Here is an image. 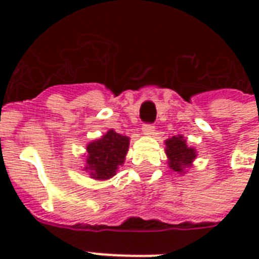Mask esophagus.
Segmentation results:
<instances>
[{
  "instance_id": "esophagus-1",
  "label": "esophagus",
  "mask_w": 259,
  "mask_h": 259,
  "mask_svg": "<svg viewBox=\"0 0 259 259\" xmlns=\"http://www.w3.org/2000/svg\"><path fill=\"white\" fill-rule=\"evenodd\" d=\"M142 133L145 136H153L154 134V126L152 123H145L142 126Z\"/></svg>"
}]
</instances>
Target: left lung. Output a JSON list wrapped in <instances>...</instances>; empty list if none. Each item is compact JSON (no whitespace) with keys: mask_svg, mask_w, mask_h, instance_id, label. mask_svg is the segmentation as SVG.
Listing matches in <instances>:
<instances>
[{"mask_svg":"<svg viewBox=\"0 0 259 259\" xmlns=\"http://www.w3.org/2000/svg\"><path fill=\"white\" fill-rule=\"evenodd\" d=\"M165 146L169 168L177 173H184L185 168L192 165V161L196 158V150L187 145L183 136H173L166 140Z\"/></svg>","mask_w":259,"mask_h":259,"instance_id":"obj_1","label":"left lung"}]
</instances>
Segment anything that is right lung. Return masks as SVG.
<instances>
[{
	"label": "right lung",
	"mask_w": 259,
	"mask_h": 259,
	"mask_svg": "<svg viewBox=\"0 0 259 259\" xmlns=\"http://www.w3.org/2000/svg\"><path fill=\"white\" fill-rule=\"evenodd\" d=\"M129 137L109 130L99 140L87 145L86 170L97 180H107L117 173L118 166L125 162L129 149Z\"/></svg>",
	"instance_id": "1"
}]
</instances>
